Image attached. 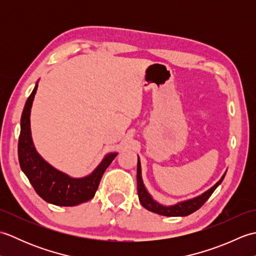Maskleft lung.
Wrapping results in <instances>:
<instances>
[{"label": "left lung", "instance_id": "obj_1", "mask_svg": "<svg viewBox=\"0 0 256 256\" xmlns=\"http://www.w3.org/2000/svg\"><path fill=\"white\" fill-rule=\"evenodd\" d=\"M226 174V172L222 175V177L220 178V180L218 182L214 184V186L206 190V192H204V194L197 196V197L180 201V202H177L175 204L165 206V204H160L158 201H156L153 197H152V194L148 192V189H146L145 184L143 182V178H142L140 160V157L138 156L136 179H138V194L140 202L145 209H148V211H152V212H155L157 214L166 216H186L190 214H192V212L197 211L200 206L209 199L212 192L216 190V188L219 186V184L222 182V180H224Z\"/></svg>", "mask_w": 256, "mask_h": 256}]
</instances>
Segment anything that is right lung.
Returning a JSON list of instances; mask_svg holds the SVG:
<instances>
[{
	"mask_svg": "<svg viewBox=\"0 0 256 256\" xmlns=\"http://www.w3.org/2000/svg\"><path fill=\"white\" fill-rule=\"evenodd\" d=\"M37 86L38 81L25 103L20 118L18 160L22 170L28 178L37 194L46 202L62 206H72L86 202L94 197L102 175L118 153L113 152L106 154L94 172L80 178L69 176L47 162L36 150L30 131V110Z\"/></svg>",
	"mask_w": 256,
	"mask_h": 256,
	"instance_id": "1",
	"label": "right lung"
}]
</instances>
